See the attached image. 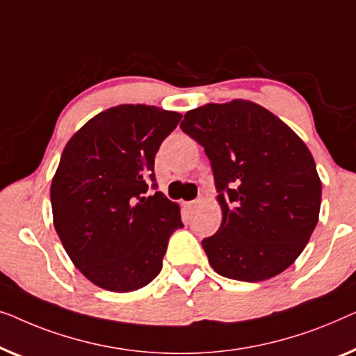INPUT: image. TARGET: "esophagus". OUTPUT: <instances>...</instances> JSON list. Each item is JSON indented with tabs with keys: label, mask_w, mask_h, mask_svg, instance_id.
I'll return each instance as SVG.
<instances>
[{
	"label": "esophagus",
	"mask_w": 356,
	"mask_h": 356,
	"mask_svg": "<svg viewBox=\"0 0 356 356\" xmlns=\"http://www.w3.org/2000/svg\"><path fill=\"white\" fill-rule=\"evenodd\" d=\"M200 203H202V200H200V198H198V200H192V202L185 203V208H187V209H193V208H197Z\"/></svg>",
	"instance_id": "34e87169"
}]
</instances>
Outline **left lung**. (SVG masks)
<instances>
[{
  "mask_svg": "<svg viewBox=\"0 0 356 356\" xmlns=\"http://www.w3.org/2000/svg\"><path fill=\"white\" fill-rule=\"evenodd\" d=\"M180 129L211 163L222 222L202 247L214 271L243 282L285 271L307 247L321 208V180L303 140L247 99L192 109Z\"/></svg>",
  "mask_w": 356,
  "mask_h": 356,
  "instance_id": "left-lung-1",
  "label": "left lung"
}]
</instances>
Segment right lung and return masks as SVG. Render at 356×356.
<instances>
[{"mask_svg": "<svg viewBox=\"0 0 356 356\" xmlns=\"http://www.w3.org/2000/svg\"><path fill=\"white\" fill-rule=\"evenodd\" d=\"M182 114L121 104L77 130L51 182L54 229L76 268L109 292H132L158 276L169 237L184 227L161 192L147 197L154 156Z\"/></svg>", "mask_w": 356, "mask_h": 356, "instance_id": "add662e5", "label": "right lung"}]
</instances>
